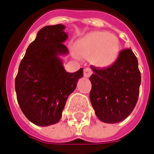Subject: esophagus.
I'll return each instance as SVG.
<instances>
[{"mask_svg":"<svg viewBox=\"0 0 154 154\" xmlns=\"http://www.w3.org/2000/svg\"><path fill=\"white\" fill-rule=\"evenodd\" d=\"M91 74H92V70H91V68H85L84 69V75H85V77L89 78L91 75Z\"/></svg>","mask_w":154,"mask_h":154,"instance_id":"1","label":"esophagus"}]
</instances>
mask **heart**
<instances>
[{"label": "heart", "instance_id": "heart-1", "mask_svg": "<svg viewBox=\"0 0 154 154\" xmlns=\"http://www.w3.org/2000/svg\"><path fill=\"white\" fill-rule=\"evenodd\" d=\"M75 51L81 57L92 59L96 66L107 68L118 59L120 41L113 33L105 31H93L77 40Z\"/></svg>", "mask_w": 154, "mask_h": 154}]
</instances>
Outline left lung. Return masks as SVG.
Wrapping results in <instances>:
<instances>
[{"instance_id":"1","label":"left lung","mask_w":154,"mask_h":154,"mask_svg":"<svg viewBox=\"0 0 154 154\" xmlns=\"http://www.w3.org/2000/svg\"><path fill=\"white\" fill-rule=\"evenodd\" d=\"M91 105L105 123H118L132 113L137 102L141 74L131 48L121 51L118 59L106 69L91 66Z\"/></svg>"}]
</instances>
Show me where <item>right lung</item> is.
Listing matches in <instances>:
<instances>
[{
    "label": "right lung",
    "mask_w": 154,
    "mask_h": 154,
    "mask_svg": "<svg viewBox=\"0 0 154 154\" xmlns=\"http://www.w3.org/2000/svg\"><path fill=\"white\" fill-rule=\"evenodd\" d=\"M62 24L40 29L20 63L15 90L21 110L35 125L58 123L66 100L75 91L83 69L66 72L59 56L68 54V38Z\"/></svg>",
    "instance_id": "right-lung-1"
}]
</instances>
